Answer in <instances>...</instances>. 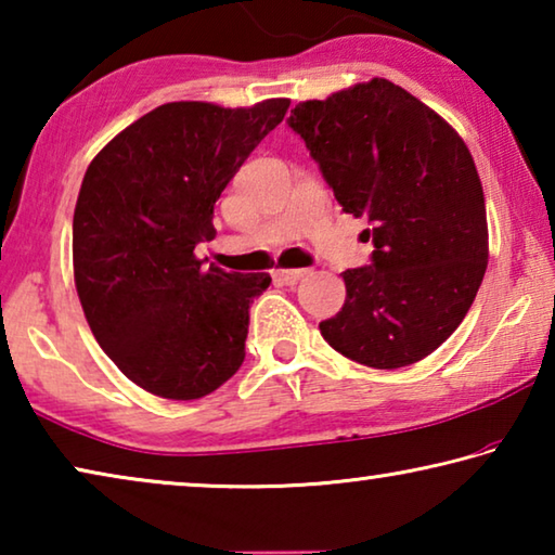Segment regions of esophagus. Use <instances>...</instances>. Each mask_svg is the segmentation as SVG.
Wrapping results in <instances>:
<instances>
[{"label":"esophagus","mask_w":555,"mask_h":555,"mask_svg":"<svg viewBox=\"0 0 555 555\" xmlns=\"http://www.w3.org/2000/svg\"><path fill=\"white\" fill-rule=\"evenodd\" d=\"M304 276H306V269H276L274 271V279L279 281V284H288V286L298 284Z\"/></svg>","instance_id":"1"}]
</instances>
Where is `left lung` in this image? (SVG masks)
<instances>
[{
	"mask_svg": "<svg viewBox=\"0 0 555 555\" xmlns=\"http://www.w3.org/2000/svg\"><path fill=\"white\" fill-rule=\"evenodd\" d=\"M286 125L343 210L372 224V261L343 271L345 306L321 335L374 370L424 360L463 323L487 269L485 193L465 142L384 78L298 102Z\"/></svg>",
	"mask_w": 555,
	"mask_h": 555,
	"instance_id": "1",
	"label": "left lung"
}]
</instances>
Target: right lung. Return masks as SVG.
<instances>
[{
	"label": "right lung",
	"mask_w": 555,
	"mask_h": 555,
	"mask_svg": "<svg viewBox=\"0 0 555 555\" xmlns=\"http://www.w3.org/2000/svg\"><path fill=\"white\" fill-rule=\"evenodd\" d=\"M288 100L255 107L168 102L92 158L73 215L82 311L125 377L164 399L222 387L244 362L249 306L269 274H228L195 257L212 210Z\"/></svg>",
	"instance_id": "1"
}]
</instances>
